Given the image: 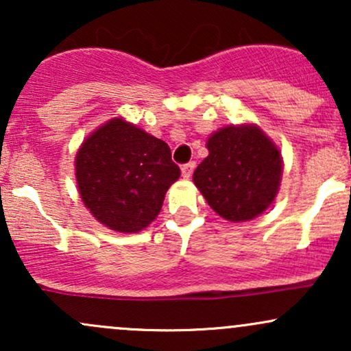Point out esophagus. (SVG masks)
<instances>
[{
  "label": "esophagus",
  "instance_id": "1",
  "mask_svg": "<svg viewBox=\"0 0 351 351\" xmlns=\"http://www.w3.org/2000/svg\"><path fill=\"white\" fill-rule=\"evenodd\" d=\"M195 167H196L195 162L184 163L183 167H181V175H183V178H189V176L193 175V171H195Z\"/></svg>",
  "mask_w": 351,
  "mask_h": 351
}]
</instances>
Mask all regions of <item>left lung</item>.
Wrapping results in <instances>:
<instances>
[{"label": "left lung", "mask_w": 351, "mask_h": 351, "mask_svg": "<svg viewBox=\"0 0 351 351\" xmlns=\"http://www.w3.org/2000/svg\"><path fill=\"white\" fill-rule=\"evenodd\" d=\"M208 150L193 181L209 206L234 223L264 213L279 191L282 158L276 145L257 127L243 125L209 136Z\"/></svg>", "instance_id": "left-lung-1"}]
</instances>
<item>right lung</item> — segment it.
<instances>
[{
  "label": "right lung",
  "instance_id": "1",
  "mask_svg": "<svg viewBox=\"0 0 351 351\" xmlns=\"http://www.w3.org/2000/svg\"><path fill=\"white\" fill-rule=\"evenodd\" d=\"M75 178L80 198L99 223L119 232H136L158 216L180 168L163 140L114 119L82 143Z\"/></svg>",
  "mask_w": 351,
  "mask_h": 351
}]
</instances>
